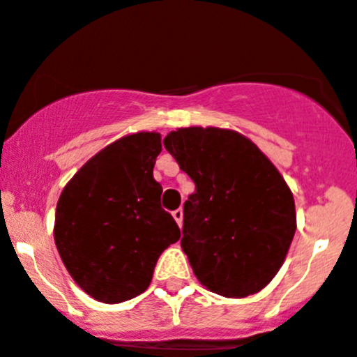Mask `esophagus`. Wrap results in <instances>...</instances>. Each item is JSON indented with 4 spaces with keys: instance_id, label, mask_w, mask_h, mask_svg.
<instances>
[{
    "instance_id": "obj_1",
    "label": "esophagus",
    "mask_w": 357,
    "mask_h": 357,
    "mask_svg": "<svg viewBox=\"0 0 357 357\" xmlns=\"http://www.w3.org/2000/svg\"><path fill=\"white\" fill-rule=\"evenodd\" d=\"M172 216H174V220L178 221V225L181 227V225H183V209H181V207H179V209H176V211H172Z\"/></svg>"
}]
</instances>
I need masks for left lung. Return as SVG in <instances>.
I'll use <instances>...</instances> for the list:
<instances>
[{
    "label": "left lung",
    "mask_w": 357,
    "mask_h": 357,
    "mask_svg": "<svg viewBox=\"0 0 357 357\" xmlns=\"http://www.w3.org/2000/svg\"><path fill=\"white\" fill-rule=\"evenodd\" d=\"M164 146L195 183L181 230L193 274L227 298L258 293L279 272L295 235L291 190L258 146L234 130L178 129Z\"/></svg>",
    "instance_id": "1"
}]
</instances>
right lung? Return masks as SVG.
Returning a JSON list of instances; mask_svg holds the SVG:
<instances>
[{"label": "right lung", "mask_w": 357, "mask_h": 357, "mask_svg": "<svg viewBox=\"0 0 357 357\" xmlns=\"http://www.w3.org/2000/svg\"><path fill=\"white\" fill-rule=\"evenodd\" d=\"M160 151L157 132L122 137L86 162L59 197L57 251L76 284L99 302L146 291L158 256L179 241L153 178Z\"/></svg>", "instance_id": "add662e5"}]
</instances>
